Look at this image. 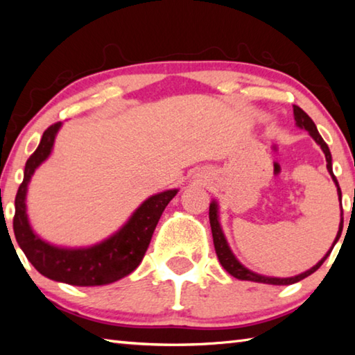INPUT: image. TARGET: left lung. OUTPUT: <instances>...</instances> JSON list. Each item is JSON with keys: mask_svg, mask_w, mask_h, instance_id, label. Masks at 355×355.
<instances>
[{"mask_svg": "<svg viewBox=\"0 0 355 355\" xmlns=\"http://www.w3.org/2000/svg\"><path fill=\"white\" fill-rule=\"evenodd\" d=\"M293 111H294V120H296L297 127L300 128H305L310 133V136L313 137V139L320 144L324 155H326V161H327V171L330 172V175H332V180L336 184V191H338V196L341 199V189L338 186V182H336V178L332 172V156H330V150L327 147V144L324 142V139L321 137V135L318 133L316 130V125L313 120H311L309 117V114L300 110L299 106L294 105L293 106ZM209 225H211V232H213V243H214V249H216V254H218V258L222 266H224L225 271L233 275V277H236L239 280H250V282H258V284H269V285H291V284H296V282L302 280L305 277H309L310 274H313L316 269L321 268V264L326 261V258L329 257L330 252H332L334 248H330V250L326 254V257L322 258V260L316 264V266H313L311 269H309V271H305L304 274H299L296 275V277H290V279H275V277H264V275H258L255 272L249 271V269H245L241 263H239L235 255L232 254L230 248H228V244L225 241V236L224 233H222L220 230V225H219V220H218V205L213 202L211 205H209ZM341 230H343V218H341V222H340V230L338 233H336V238L334 241V245L335 243L338 241L340 236H341Z\"/></svg>", "mask_w": 355, "mask_h": 355, "instance_id": "8db88e82", "label": "left lung"}]
</instances>
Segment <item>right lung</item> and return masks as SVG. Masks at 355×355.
Here are the masks:
<instances>
[{
    "instance_id": "add662e5",
    "label": "right lung",
    "mask_w": 355,
    "mask_h": 355,
    "mask_svg": "<svg viewBox=\"0 0 355 355\" xmlns=\"http://www.w3.org/2000/svg\"><path fill=\"white\" fill-rule=\"evenodd\" d=\"M61 122H56L44 131L39 147L29 156L25 166V178L15 197L14 233L21 250L33 266L45 277L76 286H95L112 284L125 277L139 266L155 227L177 189L161 192L150 197L136 209L131 219L116 235L89 249H59L46 244L29 227L26 218L25 197L28 183L34 171L51 153L53 142Z\"/></svg>"
}]
</instances>
